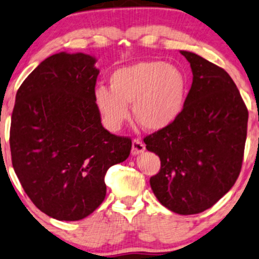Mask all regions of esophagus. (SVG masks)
Returning <instances> with one entry per match:
<instances>
[{
    "label": "esophagus",
    "instance_id": "esophagus-1",
    "mask_svg": "<svg viewBox=\"0 0 259 259\" xmlns=\"http://www.w3.org/2000/svg\"><path fill=\"white\" fill-rule=\"evenodd\" d=\"M144 150H146V146H144V143L142 142V141H140V140L133 141V148H132L133 155L142 154Z\"/></svg>",
    "mask_w": 259,
    "mask_h": 259
}]
</instances>
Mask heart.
Instances as JSON below:
<instances>
[{
	"label": "heart",
	"instance_id": "b5f03b06",
	"mask_svg": "<svg viewBox=\"0 0 259 259\" xmlns=\"http://www.w3.org/2000/svg\"><path fill=\"white\" fill-rule=\"evenodd\" d=\"M110 88L95 89L96 105L103 122L112 132L130 117L148 132H161L177 122L187 99L188 81L180 68L161 60H146L117 68L109 78Z\"/></svg>",
	"mask_w": 259,
	"mask_h": 259
}]
</instances>
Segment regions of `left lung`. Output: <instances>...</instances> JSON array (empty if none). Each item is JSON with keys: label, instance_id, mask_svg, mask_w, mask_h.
<instances>
[{"label": "left lung", "instance_id": "left-lung-1", "mask_svg": "<svg viewBox=\"0 0 259 259\" xmlns=\"http://www.w3.org/2000/svg\"><path fill=\"white\" fill-rule=\"evenodd\" d=\"M193 82L177 122L144 139L161 169L150 187L178 214L201 213L232 188L242 169L247 112L239 90L222 67L187 51Z\"/></svg>", "mask_w": 259, "mask_h": 259}]
</instances>
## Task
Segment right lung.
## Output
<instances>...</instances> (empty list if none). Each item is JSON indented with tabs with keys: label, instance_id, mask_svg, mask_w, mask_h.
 <instances>
[{
	"label": "right lung",
	"instance_id": "1",
	"mask_svg": "<svg viewBox=\"0 0 259 259\" xmlns=\"http://www.w3.org/2000/svg\"><path fill=\"white\" fill-rule=\"evenodd\" d=\"M96 61L84 53L51 55L16 94L9 137L14 170L33 204L58 220L91 214L105 198L106 171L132 150L129 137L102 125Z\"/></svg>",
	"mask_w": 259,
	"mask_h": 259
}]
</instances>
